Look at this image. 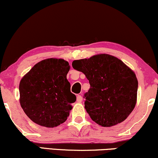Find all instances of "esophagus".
<instances>
[{"label":"esophagus","instance_id":"obj_1","mask_svg":"<svg viewBox=\"0 0 158 158\" xmlns=\"http://www.w3.org/2000/svg\"><path fill=\"white\" fill-rule=\"evenodd\" d=\"M77 101L78 102H81V101H82V97L80 95H78L77 97Z\"/></svg>","mask_w":158,"mask_h":158}]
</instances>
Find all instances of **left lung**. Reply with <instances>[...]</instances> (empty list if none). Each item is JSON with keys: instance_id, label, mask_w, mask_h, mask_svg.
I'll use <instances>...</instances> for the list:
<instances>
[{"instance_id": "obj_1", "label": "left lung", "mask_w": 158, "mask_h": 158, "mask_svg": "<svg viewBox=\"0 0 158 158\" xmlns=\"http://www.w3.org/2000/svg\"><path fill=\"white\" fill-rule=\"evenodd\" d=\"M72 66L82 72L90 88L85 94V108L92 120L103 127L123 122L137 102L138 81L135 72L120 59L108 54L74 60Z\"/></svg>"}]
</instances>
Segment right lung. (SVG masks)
<instances>
[{"label": "right lung", "mask_w": 158, "mask_h": 158, "mask_svg": "<svg viewBox=\"0 0 158 158\" xmlns=\"http://www.w3.org/2000/svg\"><path fill=\"white\" fill-rule=\"evenodd\" d=\"M70 65L62 59L39 61L21 79L20 104L32 122L54 128L64 123L77 100L67 79Z\"/></svg>", "instance_id": "add662e5"}]
</instances>
